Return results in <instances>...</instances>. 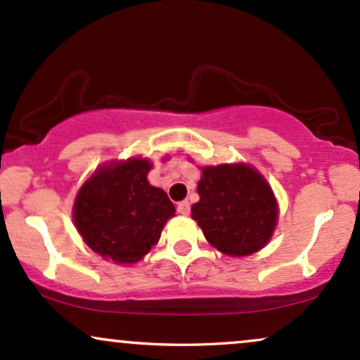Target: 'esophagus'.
Listing matches in <instances>:
<instances>
[{"label":"esophagus","mask_w":360,"mask_h":360,"mask_svg":"<svg viewBox=\"0 0 360 360\" xmlns=\"http://www.w3.org/2000/svg\"><path fill=\"white\" fill-rule=\"evenodd\" d=\"M176 210H179L180 214H188L191 212V202L188 200H181V202H179V206H176Z\"/></svg>","instance_id":"1"}]
</instances>
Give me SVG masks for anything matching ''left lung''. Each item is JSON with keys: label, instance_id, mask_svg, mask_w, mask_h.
<instances>
[{"label": "left lung", "instance_id": "8db88e82", "mask_svg": "<svg viewBox=\"0 0 360 360\" xmlns=\"http://www.w3.org/2000/svg\"><path fill=\"white\" fill-rule=\"evenodd\" d=\"M200 200L192 218L206 240L228 256H249L264 247L276 225L278 206L266 180L245 165L202 168Z\"/></svg>", "mask_w": 360, "mask_h": 360}]
</instances>
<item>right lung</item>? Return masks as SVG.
<instances>
[{"mask_svg": "<svg viewBox=\"0 0 360 360\" xmlns=\"http://www.w3.org/2000/svg\"><path fill=\"white\" fill-rule=\"evenodd\" d=\"M146 160L104 166L80 188L73 219L82 238L99 256L137 262L161 237L175 206L163 188L149 184Z\"/></svg>", "mask_w": 360, "mask_h": 360, "instance_id": "right-lung-1", "label": "right lung"}]
</instances>
